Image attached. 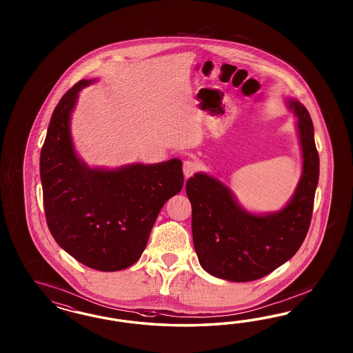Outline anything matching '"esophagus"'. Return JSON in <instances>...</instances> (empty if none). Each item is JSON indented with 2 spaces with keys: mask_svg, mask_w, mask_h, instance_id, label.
<instances>
[{
  "mask_svg": "<svg viewBox=\"0 0 353 353\" xmlns=\"http://www.w3.org/2000/svg\"><path fill=\"white\" fill-rule=\"evenodd\" d=\"M198 168H199V165H198V163H196V161H183V167H182V170H183V174H185V177H186V179L192 177V174H194L195 172L198 171Z\"/></svg>",
  "mask_w": 353,
  "mask_h": 353,
  "instance_id": "1",
  "label": "esophagus"
}]
</instances>
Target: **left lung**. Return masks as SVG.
<instances>
[{"label":"left lung","mask_w":353,"mask_h":353,"mask_svg":"<svg viewBox=\"0 0 353 353\" xmlns=\"http://www.w3.org/2000/svg\"><path fill=\"white\" fill-rule=\"evenodd\" d=\"M286 103L296 118L303 167L283 208L270 214L250 212L228 185L203 172L186 182L194 248L199 264L214 277L232 282L265 277L296 254L308 233L320 158L310 112L295 98H288Z\"/></svg>","instance_id":"1"}]
</instances>
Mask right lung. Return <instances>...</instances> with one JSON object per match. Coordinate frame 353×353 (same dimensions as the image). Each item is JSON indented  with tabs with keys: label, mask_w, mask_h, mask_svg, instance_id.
<instances>
[{
	"label": "right lung",
	"mask_w": 353,
	"mask_h": 353,
	"mask_svg": "<svg viewBox=\"0 0 353 353\" xmlns=\"http://www.w3.org/2000/svg\"><path fill=\"white\" fill-rule=\"evenodd\" d=\"M96 80H80L55 107L40 155L43 208L57 243L101 272L133 265L149 241L164 203L181 192L182 161L92 168L76 152L71 117L79 93Z\"/></svg>",
	"instance_id": "add662e5"
}]
</instances>
